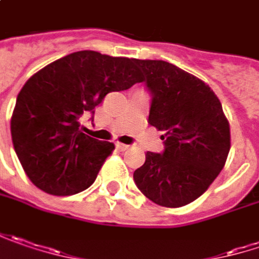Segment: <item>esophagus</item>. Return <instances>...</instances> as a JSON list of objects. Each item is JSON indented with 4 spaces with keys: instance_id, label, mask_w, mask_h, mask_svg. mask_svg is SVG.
<instances>
[{
    "instance_id": "obj_1",
    "label": "esophagus",
    "mask_w": 259,
    "mask_h": 259,
    "mask_svg": "<svg viewBox=\"0 0 259 259\" xmlns=\"http://www.w3.org/2000/svg\"><path fill=\"white\" fill-rule=\"evenodd\" d=\"M115 146H116V149L119 150V151H125V150L130 149V146H126V144H122V143H116Z\"/></svg>"
}]
</instances>
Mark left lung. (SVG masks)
Listing matches in <instances>:
<instances>
[{
	"label": "left lung",
	"mask_w": 259,
	"mask_h": 259,
	"mask_svg": "<svg viewBox=\"0 0 259 259\" xmlns=\"http://www.w3.org/2000/svg\"><path fill=\"white\" fill-rule=\"evenodd\" d=\"M151 93L149 123L164 131L163 153H146L134 172L153 202L178 208L201 197L225 167L230 126L214 92L195 75L157 59H136Z\"/></svg>",
	"instance_id": "8db88e82"
}]
</instances>
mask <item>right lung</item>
Returning <instances> with one entry per match:
<instances>
[{
  "label": "right lung",
  "instance_id": "right-lung-1",
  "mask_svg": "<svg viewBox=\"0 0 259 259\" xmlns=\"http://www.w3.org/2000/svg\"><path fill=\"white\" fill-rule=\"evenodd\" d=\"M136 59L78 51L33 74L20 90L11 138L33 185L51 195H72L96 181L113 143L81 133L80 119L110 92L141 81Z\"/></svg>",
  "mask_w": 259,
  "mask_h": 259
}]
</instances>
